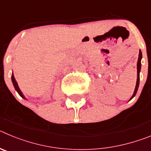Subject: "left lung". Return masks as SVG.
<instances>
[{
    "mask_svg": "<svg viewBox=\"0 0 151 151\" xmlns=\"http://www.w3.org/2000/svg\"><path fill=\"white\" fill-rule=\"evenodd\" d=\"M141 58H142V54H141V51L140 50L139 51V55H138V63H137V69H138V78H137V82H136V86H135V89H134V94L132 96V98L135 96L136 93H137V91H138V86H139V80H140V77H139V73L140 71H141ZM131 98V99H132Z\"/></svg>",
    "mask_w": 151,
    "mask_h": 151,
    "instance_id": "obj_1",
    "label": "left lung"
}]
</instances>
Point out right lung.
I'll use <instances>...</instances> for the list:
<instances>
[{
    "instance_id": "add662e5",
    "label": "right lung",
    "mask_w": 151,
    "mask_h": 151,
    "mask_svg": "<svg viewBox=\"0 0 151 151\" xmlns=\"http://www.w3.org/2000/svg\"><path fill=\"white\" fill-rule=\"evenodd\" d=\"M11 78H12V82H13V86H14V88H15V89H16V90H17V91L18 92L19 94V95H20L21 97H23V98H25V97H24V96H23V94H22V92H21L20 89H19V88L18 84H17V81H16L15 78H14V76H13V74H12Z\"/></svg>"
}]
</instances>
